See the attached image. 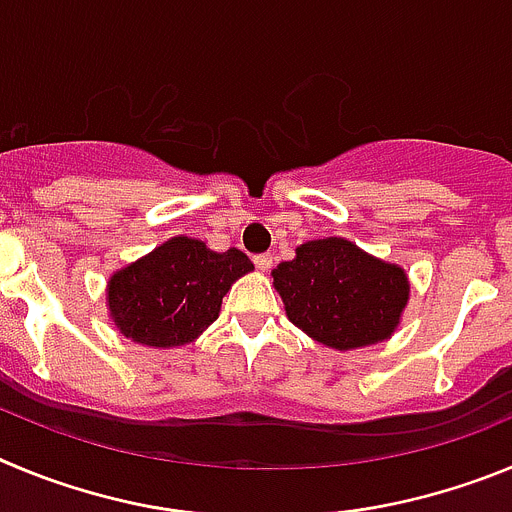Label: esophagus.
Listing matches in <instances>:
<instances>
[{"label":"esophagus","mask_w":512,"mask_h":512,"mask_svg":"<svg viewBox=\"0 0 512 512\" xmlns=\"http://www.w3.org/2000/svg\"><path fill=\"white\" fill-rule=\"evenodd\" d=\"M255 265L257 270L265 273V270H270V265H273V255H255Z\"/></svg>","instance_id":"34e87169"}]
</instances>
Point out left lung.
Masks as SVG:
<instances>
[{"label":"left lung","mask_w":512,"mask_h":512,"mask_svg":"<svg viewBox=\"0 0 512 512\" xmlns=\"http://www.w3.org/2000/svg\"><path fill=\"white\" fill-rule=\"evenodd\" d=\"M273 280L288 319L331 349L388 339L408 301V278L400 267L339 237L301 245L296 260L275 267Z\"/></svg>","instance_id":"1"}]
</instances>
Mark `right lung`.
Masks as SVG:
<instances>
[{
    "instance_id": "1",
    "label": "right lung",
    "mask_w": 512,
    "mask_h": 512,
    "mask_svg": "<svg viewBox=\"0 0 512 512\" xmlns=\"http://www.w3.org/2000/svg\"><path fill=\"white\" fill-rule=\"evenodd\" d=\"M250 270L245 252L173 237L109 280L114 324L147 347H181L214 324L229 285Z\"/></svg>"
}]
</instances>
